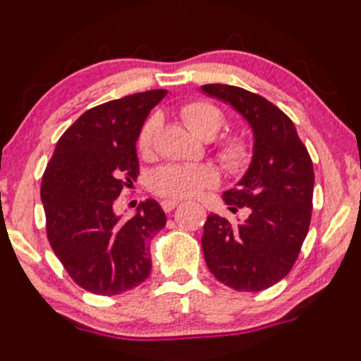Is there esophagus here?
<instances>
[{
	"label": "esophagus",
	"instance_id": "esophagus-1",
	"mask_svg": "<svg viewBox=\"0 0 361 361\" xmlns=\"http://www.w3.org/2000/svg\"><path fill=\"white\" fill-rule=\"evenodd\" d=\"M179 204H180L179 199H165V201H162V209L165 213H171V211L176 209Z\"/></svg>",
	"mask_w": 361,
	"mask_h": 361
}]
</instances>
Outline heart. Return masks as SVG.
<instances>
[{
    "label": "heart",
    "instance_id": "obj_1",
    "mask_svg": "<svg viewBox=\"0 0 361 361\" xmlns=\"http://www.w3.org/2000/svg\"><path fill=\"white\" fill-rule=\"evenodd\" d=\"M185 126L201 138H213L223 128L224 113L218 106L207 101H190L179 109ZM159 130V118L150 116L140 130L137 145L140 154H154L155 133ZM252 145L241 135H228L216 148V157L231 173H241L252 162ZM218 182V173L211 165L202 164H167L159 167L150 176V189L164 197H192L201 190L213 188Z\"/></svg>",
    "mask_w": 361,
    "mask_h": 361
}]
</instances>
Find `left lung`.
<instances>
[{
  "mask_svg": "<svg viewBox=\"0 0 361 361\" xmlns=\"http://www.w3.org/2000/svg\"><path fill=\"white\" fill-rule=\"evenodd\" d=\"M202 91L226 101L252 126L253 160L235 189L223 194L231 213L250 216L233 224L209 214L202 233L207 269L235 290L258 292L282 281L298 260L312 213L314 169L294 123L264 96L228 84Z\"/></svg>",
  "mask_w": 361,
  "mask_h": 361,
  "instance_id": "8db88e82",
  "label": "left lung"
}]
</instances>
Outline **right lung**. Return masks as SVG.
<instances>
[{"mask_svg": "<svg viewBox=\"0 0 361 361\" xmlns=\"http://www.w3.org/2000/svg\"><path fill=\"white\" fill-rule=\"evenodd\" d=\"M165 94L154 89L87 109L59 138L42 177L50 247L92 294H121L150 275V240L167 221L162 207L147 199L133 218L121 219L113 206L137 179L140 130Z\"/></svg>", "mask_w": 361, "mask_h": 361, "instance_id": "1", "label": "right lung"}]
</instances>
